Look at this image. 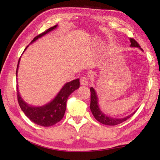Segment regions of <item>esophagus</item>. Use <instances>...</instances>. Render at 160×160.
Segmentation results:
<instances>
[{
  "label": "esophagus",
  "instance_id": "obj_1",
  "mask_svg": "<svg viewBox=\"0 0 160 160\" xmlns=\"http://www.w3.org/2000/svg\"><path fill=\"white\" fill-rule=\"evenodd\" d=\"M89 83V81H88V78H87L86 76H82L80 78V84L82 85H88Z\"/></svg>",
  "mask_w": 160,
  "mask_h": 160
}]
</instances>
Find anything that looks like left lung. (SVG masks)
<instances>
[{"mask_svg":"<svg viewBox=\"0 0 160 160\" xmlns=\"http://www.w3.org/2000/svg\"><path fill=\"white\" fill-rule=\"evenodd\" d=\"M130 41H131V47H138L140 48V45L134 39L132 38H130ZM142 51V48H140ZM90 92H91V101H90V109L91 112L92 113L94 117L95 118L97 121H99L102 124H104V125H108V126H115L118 125V124H120L123 123V121H126L127 119H128L130 117L134 114L135 112L132 113L131 115H129L126 117L124 118H112L109 117V116H107L106 114H104V113L102 112V111L99 109V106H98V99H97V96L96 94L95 90H94L93 88H90Z\"/></svg>","mask_w":160,"mask_h":160,"instance_id":"obj_1","label":"left lung"}]
</instances>
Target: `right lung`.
Instances as JSON below:
<instances>
[{
    "mask_svg": "<svg viewBox=\"0 0 160 160\" xmlns=\"http://www.w3.org/2000/svg\"><path fill=\"white\" fill-rule=\"evenodd\" d=\"M57 25L51 27L47 30L42 32V34L37 35L35 37L31 43L36 41L39 38L44 36L48 32L55 29ZM28 47V46L25 48V49ZM20 58L18 61L17 70H16V75L18 74V70L20 63ZM80 87V80L76 79L70 81V82L64 85L63 88L59 92L58 94L51 102L48 103L47 104L42 107H32L28 105L26 102L23 101L19 94L18 90V101L21 109L24 113L30 119L32 122L35 123L37 125L48 127L55 125L56 123L60 121L63 118L66 109V102L67 99L70 96V94L73 92L75 90L79 88Z\"/></svg>",
    "mask_w": 160,
    "mask_h": 160,
    "instance_id": "add662e5",
    "label": "right lung"
}]
</instances>
